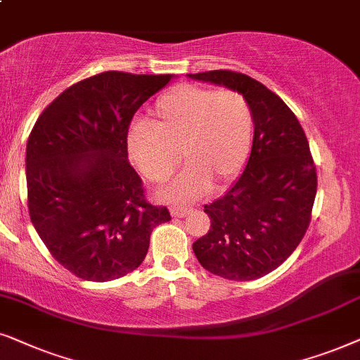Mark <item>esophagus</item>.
I'll return each instance as SVG.
<instances>
[{
	"label": "esophagus",
	"instance_id": "1",
	"mask_svg": "<svg viewBox=\"0 0 360 360\" xmlns=\"http://www.w3.org/2000/svg\"><path fill=\"white\" fill-rule=\"evenodd\" d=\"M189 212H191V207H188V205H171L172 217H186Z\"/></svg>",
	"mask_w": 360,
	"mask_h": 360
}]
</instances>
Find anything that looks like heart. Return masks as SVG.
I'll return each mask as SVG.
<instances>
[{
  "mask_svg": "<svg viewBox=\"0 0 360 360\" xmlns=\"http://www.w3.org/2000/svg\"><path fill=\"white\" fill-rule=\"evenodd\" d=\"M255 120L248 100L236 90L179 84L156 100L150 123H138L128 136L131 160L151 183L183 174L161 193L167 200H193L215 184L237 179L250 158Z\"/></svg>",
  "mask_w": 360,
  "mask_h": 360,
  "instance_id": "obj_1",
  "label": "heart"
}]
</instances>
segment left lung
<instances>
[{
    "instance_id": "left-lung-1",
    "label": "left lung",
    "mask_w": 360,
    "mask_h": 360,
    "mask_svg": "<svg viewBox=\"0 0 360 360\" xmlns=\"http://www.w3.org/2000/svg\"><path fill=\"white\" fill-rule=\"evenodd\" d=\"M189 77L240 92L255 120L247 167L222 198L204 205L210 229L193 250L214 275L257 280L280 266L309 227L318 176L308 138L288 105L252 77L233 70Z\"/></svg>"
}]
</instances>
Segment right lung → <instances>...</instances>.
Returning a JSON list of instances; mask_svg holds the SVG:
<instances>
[{"instance_id": "obj_1", "label": "right lung", "mask_w": 360, "mask_h": 360, "mask_svg": "<svg viewBox=\"0 0 360 360\" xmlns=\"http://www.w3.org/2000/svg\"><path fill=\"white\" fill-rule=\"evenodd\" d=\"M172 75L108 70L80 80L47 105L26 146L27 209L51 255L87 281H110L145 260L166 207L145 198L128 161L138 108Z\"/></svg>"}]
</instances>
